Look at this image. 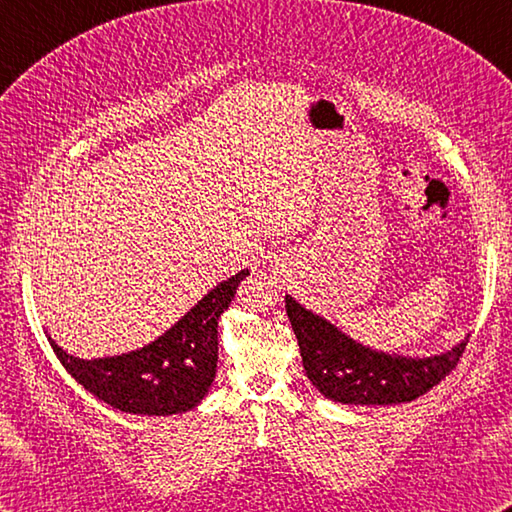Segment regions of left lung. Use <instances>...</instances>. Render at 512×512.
Wrapping results in <instances>:
<instances>
[{
	"mask_svg": "<svg viewBox=\"0 0 512 512\" xmlns=\"http://www.w3.org/2000/svg\"><path fill=\"white\" fill-rule=\"evenodd\" d=\"M286 312L295 330L303 369L325 398L343 405H398L438 385L458 365L469 336L433 356L378 352L350 339L328 319L286 295Z\"/></svg>",
	"mask_w": 512,
	"mask_h": 512,
	"instance_id": "8db88e82",
	"label": "left lung"
}]
</instances>
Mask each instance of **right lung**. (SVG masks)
<instances>
[{
    "label": "right lung",
    "instance_id": "right-lung-1",
    "mask_svg": "<svg viewBox=\"0 0 512 512\" xmlns=\"http://www.w3.org/2000/svg\"><path fill=\"white\" fill-rule=\"evenodd\" d=\"M248 273L220 281L171 328L134 352L79 358L50 339L54 354L76 383L125 413L171 416L195 409L209 394L217 372V321L231 306Z\"/></svg>",
    "mask_w": 512,
    "mask_h": 512
}]
</instances>
